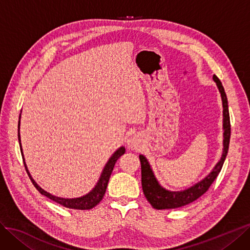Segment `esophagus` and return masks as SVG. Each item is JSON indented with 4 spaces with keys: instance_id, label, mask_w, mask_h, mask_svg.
<instances>
[{
    "instance_id": "esophagus-1",
    "label": "esophagus",
    "mask_w": 250,
    "mask_h": 250,
    "mask_svg": "<svg viewBox=\"0 0 250 250\" xmlns=\"http://www.w3.org/2000/svg\"><path fill=\"white\" fill-rule=\"evenodd\" d=\"M140 144H141V140H140L139 136L133 135V136H131L130 138H128L127 145H128V147H130V148H132V149H137L138 147L140 146Z\"/></svg>"
}]
</instances>
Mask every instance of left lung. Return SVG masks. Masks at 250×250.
<instances>
[{
  "label": "left lung",
  "instance_id": "8db88e82",
  "mask_svg": "<svg viewBox=\"0 0 250 250\" xmlns=\"http://www.w3.org/2000/svg\"><path fill=\"white\" fill-rule=\"evenodd\" d=\"M213 79L216 82V85L219 89L221 95V100H223V107H224V151L221 155L220 161L215 166V168L208 175L206 178L200 181L195 186L182 191H170L163 188L159 182L156 181L154 175L150 169V166L145 159V156L140 155V163H141V175H142V188L144 195L150 203V205L155 209H174L186 206L189 203L196 201L202 195L209 189L211 184L213 183L215 178L218 176V174L223 168V165L227 158L229 151V144L230 138V123H229V113L228 107V99L225 88L221 84L220 80L213 75Z\"/></svg>",
  "mask_w": 250,
  "mask_h": 250
}]
</instances>
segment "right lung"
<instances>
[{
  "instance_id": "add662e5",
  "label": "right lung",
  "mask_w": 250,
  "mask_h": 250,
  "mask_svg": "<svg viewBox=\"0 0 250 250\" xmlns=\"http://www.w3.org/2000/svg\"><path fill=\"white\" fill-rule=\"evenodd\" d=\"M20 119H21V115H20ZM18 141H20V146H21V155L23 156L22 154V149H21V136H20V122H18ZM125 152V147H120V148L118 150H116L114 152V154L111 156L110 160L108 161V163L106 164L105 168L103 170V173H102L101 175V178L99 180V182L97 183V186L95 187V188L92 189L89 193H87V195L83 196L81 198H76V199H63V198H59V197H55V196H52L50 195L49 192L45 191L44 189H42L38 184H37L34 179L32 178V176L30 175L29 171H27L26 169V166L24 164V168L27 172V175H29V177L31 178L34 187L38 189L40 191V193H42V195H44L45 197L49 198L50 200L54 201L59 203V204L67 207V208H70V209H78V210H87V209H91L92 207L97 206L99 203L102 201V199H103L105 192H106V188H107V186H108V181H109V178L111 176V173H112L113 171V168H114V165L116 163V161L122 156L124 153ZM23 159V158H22Z\"/></svg>"
}]
</instances>
